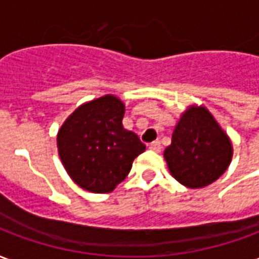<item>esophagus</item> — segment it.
I'll list each match as a JSON object with an SVG mask.
<instances>
[{"mask_svg": "<svg viewBox=\"0 0 259 259\" xmlns=\"http://www.w3.org/2000/svg\"><path fill=\"white\" fill-rule=\"evenodd\" d=\"M148 148H150V150H152V151L159 152L162 147H161V143H159V141H152L151 144H148Z\"/></svg>", "mask_w": 259, "mask_h": 259, "instance_id": "1", "label": "esophagus"}]
</instances>
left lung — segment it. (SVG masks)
Returning a JSON list of instances; mask_svg holds the SVG:
<instances>
[{"instance_id": "1", "label": "left lung", "mask_w": 259, "mask_h": 259, "mask_svg": "<svg viewBox=\"0 0 259 259\" xmlns=\"http://www.w3.org/2000/svg\"><path fill=\"white\" fill-rule=\"evenodd\" d=\"M170 175L189 189H201L222 176L233 157L229 136L204 105L182 113L163 151Z\"/></svg>"}]
</instances>
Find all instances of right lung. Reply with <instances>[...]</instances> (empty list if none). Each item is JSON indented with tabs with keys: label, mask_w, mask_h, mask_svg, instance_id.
<instances>
[{
	"label": "right lung",
	"mask_w": 259,
	"mask_h": 259,
	"mask_svg": "<svg viewBox=\"0 0 259 259\" xmlns=\"http://www.w3.org/2000/svg\"><path fill=\"white\" fill-rule=\"evenodd\" d=\"M124 104L107 94L69 115L57 136L61 162L74 183L91 193H111L129 175L146 146L122 124Z\"/></svg>",
	"instance_id": "add662e5"
}]
</instances>
